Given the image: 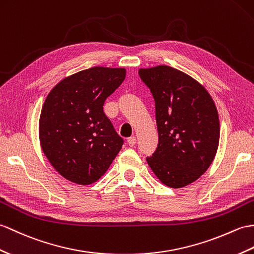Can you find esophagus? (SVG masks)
Wrapping results in <instances>:
<instances>
[{"mask_svg":"<svg viewBox=\"0 0 254 254\" xmlns=\"http://www.w3.org/2000/svg\"><path fill=\"white\" fill-rule=\"evenodd\" d=\"M135 143H136V138H135V136H131V137L127 138V144H128V146L133 147V146L135 145Z\"/></svg>","mask_w":254,"mask_h":254,"instance_id":"1","label":"esophagus"}]
</instances>
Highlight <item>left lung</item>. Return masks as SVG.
I'll use <instances>...</instances> for the list:
<instances>
[{"label":"left lung","mask_w":254,"mask_h":254,"mask_svg":"<svg viewBox=\"0 0 254 254\" xmlns=\"http://www.w3.org/2000/svg\"><path fill=\"white\" fill-rule=\"evenodd\" d=\"M155 98L158 146L147 163L162 184L182 188L197 181L213 162L220 143L216 106L192 76L166 64L140 68Z\"/></svg>","instance_id":"8db88e82"}]
</instances>
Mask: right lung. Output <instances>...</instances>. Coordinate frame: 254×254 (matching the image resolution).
<instances>
[{
	"instance_id": "obj_1",
	"label": "right lung",
	"mask_w": 254,
	"mask_h": 254,
	"mask_svg": "<svg viewBox=\"0 0 254 254\" xmlns=\"http://www.w3.org/2000/svg\"><path fill=\"white\" fill-rule=\"evenodd\" d=\"M126 68L92 67L52 88L41 110L40 145L63 178L90 185L106 173L123 139L104 114L106 98L126 79Z\"/></svg>"
}]
</instances>
